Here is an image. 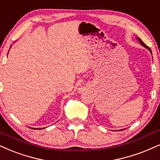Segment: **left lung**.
<instances>
[{
  "label": "left lung",
  "instance_id": "1",
  "mask_svg": "<svg viewBox=\"0 0 160 160\" xmlns=\"http://www.w3.org/2000/svg\"><path fill=\"white\" fill-rule=\"evenodd\" d=\"M137 40H138V41H139V44H141V45H142V47H145V48H146V49H148V50L150 51V52H151V55H152V52H151V49H150V48H149V47H148V46H147V45L145 44V43H143V41H142L140 38H137Z\"/></svg>",
  "mask_w": 160,
  "mask_h": 160
}]
</instances>
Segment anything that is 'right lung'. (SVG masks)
Wrapping results in <instances>:
<instances>
[{
	"mask_svg": "<svg viewBox=\"0 0 160 160\" xmlns=\"http://www.w3.org/2000/svg\"><path fill=\"white\" fill-rule=\"evenodd\" d=\"M11 47V46H10ZM35 129H38V128H35Z\"/></svg>",
	"mask_w": 160,
	"mask_h": 160,
	"instance_id": "right-lung-1",
	"label": "right lung"
}]
</instances>
